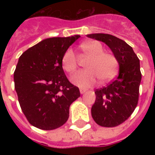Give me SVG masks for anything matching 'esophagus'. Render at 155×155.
I'll return each instance as SVG.
<instances>
[{
  "instance_id": "1",
  "label": "esophagus",
  "mask_w": 155,
  "mask_h": 155,
  "mask_svg": "<svg viewBox=\"0 0 155 155\" xmlns=\"http://www.w3.org/2000/svg\"><path fill=\"white\" fill-rule=\"evenodd\" d=\"M80 93H81V94H84V93H85V92H86V90H85V89H80Z\"/></svg>"
}]
</instances>
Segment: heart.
<instances>
[{
    "label": "heart",
    "mask_w": 155,
    "mask_h": 155,
    "mask_svg": "<svg viewBox=\"0 0 155 155\" xmlns=\"http://www.w3.org/2000/svg\"><path fill=\"white\" fill-rule=\"evenodd\" d=\"M80 48L90 58L85 65L87 69L78 71L71 77L73 84L86 88L96 84L98 78L102 82H107L115 76L117 71V60L113 54L104 52L101 43L90 41L81 44ZM62 64L68 73H73L76 70L78 59L72 49H68L63 54Z\"/></svg>",
    "instance_id": "1"
}]
</instances>
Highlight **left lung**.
Instances as JSON below:
<instances>
[{
	"instance_id": "8db88e82",
	"label": "left lung",
	"mask_w": 155,
	"mask_h": 155,
	"mask_svg": "<svg viewBox=\"0 0 155 155\" xmlns=\"http://www.w3.org/2000/svg\"><path fill=\"white\" fill-rule=\"evenodd\" d=\"M87 37L104 42L119 64V73L106 87L95 91L96 101L91 112L93 120L103 127H115L126 120L137 107L142 80L140 61L130 45L107 34Z\"/></svg>"
}]
</instances>
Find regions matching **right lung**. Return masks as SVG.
Returning a JSON list of instances; mask_svg holds the SVG:
<instances>
[{
	"mask_svg": "<svg viewBox=\"0 0 155 155\" xmlns=\"http://www.w3.org/2000/svg\"><path fill=\"white\" fill-rule=\"evenodd\" d=\"M80 35L50 38L20 56L13 74L21 108L35 127L51 130L65 124L69 108L80 96L63 71L62 58Z\"/></svg>",
	"mask_w": 155,
	"mask_h": 155,
	"instance_id": "right-lung-1",
	"label": "right lung"
}]
</instances>
